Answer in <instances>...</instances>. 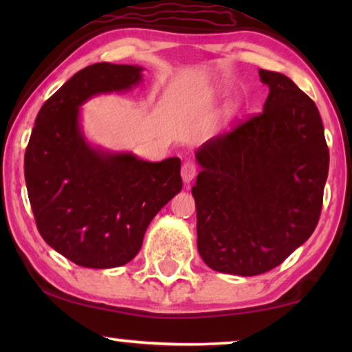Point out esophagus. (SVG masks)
Masks as SVG:
<instances>
[{"instance_id": "1", "label": "esophagus", "mask_w": 352, "mask_h": 352, "mask_svg": "<svg viewBox=\"0 0 352 352\" xmlns=\"http://www.w3.org/2000/svg\"><path fill=\"white\" fill-rule=\"evenodd\" d=\"M195 174H197V166H195V163L186 162L182 166V178L186 184H189L190 182L194 180Z\"/></svg>"}]
</instances>
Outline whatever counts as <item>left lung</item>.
Masks as SVG:
<instances>
[{"label":"left lung","instance_id":"obj_1","mask_svg":"<svg viewBox=\"0 0 352 352\" xmlns=\"http://www.w3.org/2000/svg\"><path fill=\"white\" fill-rule=\"evenodd\" d=\"M259 77L270 90L264 111L195 153L199 253L212 270L241 276L275 269L311 237L329 170L314 100L281 73Z\"/></svg>","mask_w":352,"mask_h":352}]
</instances>
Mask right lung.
I'll list each match as a JSON object with an SVG mask.
<instances>
[{
	"instance_id": "add662e5",
	"label": "right lung",
	"mask_w": 352,
	"mask_h": 352,
	"mask_svg": "<svg viewBox=\"0 0 352 352\" xmlns=\"http://www.w3.org/2000/svg\"><path fill=\"white\" fill-rule=\"evenodd\" d=\"M141 67L94 63L41 107L25 153V178L38 233L80 267L113 269L138 254L157 212L182 190L180 158L148 163L87 142L79 107L100 93L130 90Z\"/></svg>"
}]
</instances>
